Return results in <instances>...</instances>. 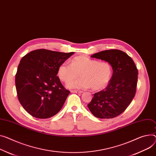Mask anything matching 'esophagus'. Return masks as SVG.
Instances as JSON below:
<instances>
[{
    "mask_svg": "<svg viewBox=\"0 0 156 156\" xmlns=\"http://www.w3.org/2000/svg\"><path fill=\"white\" fill-rule=\"evenodd\" d=\"M71 92L77 93V94H81L82 92V91H81V90H71Z\"/></svg>",
    "mask_w": 156,
    "mask_h": 156,
    "instance_id": "obj_1",
    "label": "esophagus"
}]
</instances>
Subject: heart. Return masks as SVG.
I'll return each mask as SVG.
<instances>
[{"mask_svg": "<svg viewBox=\"0 0 156 156\" xmlns=\"http://www.w3.org/2000/svg\"><path fill=\"white\" fill-rule=\"evenodd\" d=\"M113 69L111 64L107 61L100 62L85 56L74 57L71 64L62 63L58 68L59 79L64 82L76 78L80 73L82 78L67 83L70 89H84L90 88L95 91L105 88L112 78Z\"/></svg>", "mask_w": 156, "mask_h": 156, "instance_id": "obj_1", "label": "heart"}]
</instances>
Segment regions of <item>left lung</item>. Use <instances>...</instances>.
<instances>
[{"instance_id": "obj_1", "label": "left lung", "mask_w": 156, "mask_h": 156, "mask_svg": "<svg viewBox=\"0 0 156 156\" xmlns=\"http://www.w3.org/2000/svg\"><path fill=\"white\" fill-rule=\"evenodd\" d=\"M91 57L109 62L113 74L107 86L95 93L87 106L92 114L100 119H111L122 114L134 99L137 83L138 70L133 60L117 49L95 53Z\"/></svg>"}]
</instances>
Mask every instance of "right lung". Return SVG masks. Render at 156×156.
<instances>
[{"instance_id": "obj_1", "label": "right lung", "mask_w": 156, "mask_h": 156, "mask_svg": "<svg viewBox=\"0 0 156 156\" xmlns=\"http://www.w3.org/2000/svg\"><path fill=\"white\" fill-rule=\"evenodd\" d=\"M73 54L37 49L22 58L16 86L18 99L29 114L47 119L61 111L70 91L57 76L58 68Z\"/></svg>"}]
</instances>
